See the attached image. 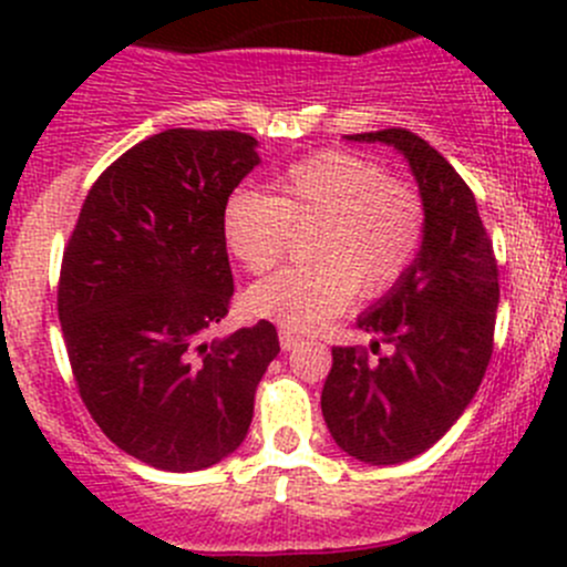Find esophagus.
I'll use <instances>...</instances> for the list:
<instances>
[{"label":"esophagus","instance_id":"34e87169","mask_svg":"<svg viewBox=\"0 0 567 567\" xmlns=\"http://www.w3.org/2000/svg\"><path fill=\"white\" fill-rule=\"evenodd\" d=\"M301 337L296 334V331H290V329H279V346H282V351H293V348H299L301 346Z\"/></svg>","mask_w":567,"mask_h":567}]
</instances>
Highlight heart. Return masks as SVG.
Wrapping results in <instances>:
<instances>
[{
    "mask_svg": "<svg viewBox=\"0 0 567 567\" xmlns=\"http://www.w3.org/2000/svg\"><path fill=\"white\" fill-rule=\"evenodd\" d=\"M312 262L251 285L244 307L255 318L312 331L351 307L375 299L405 277L425 241V203L384 164L351 151H320L290 164L271 197L236 192L221 210L227 249L251 274L288 255L293 230H310Z\"/></svg>",
    "mask_w": 567,
    "mask_h": 567,
    "instance_id": "obj_1",
    "label": "heart"
}]
</instances>
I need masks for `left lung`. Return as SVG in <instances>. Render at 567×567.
Listing matches in <instances>:
<instances>
[{"instance_id":"left-lung-1","label":"left lung","mask_w":567,"mask_h":567,"mask_svg":"<svg viewBox=\"0 0 567 567\" xmlns=\"http://www.w3.org/2000/svg\"><path fill=\"white\" fill-rule=\"evenodd\" d=\"M403 153L425 203V241L405 277L359 316L364 348H331L320 409L342 453L392 466L431 450L472 403L494 351L499 271L472 188L405 128L346 136Z\"/></svg>"}]
</instances>
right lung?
<instances>
[{
    "label": "right lung",
    "mask_w": 567,
    "mask_h": 567,
    "mask_svg": "<svg viewBox=\"0 0 567 567\" xmlns=\"http://www.w3.org/2000/svg\"><path fill=\"white\" fill-rule=\"evenodd\" d=\"M257 164L241 131L147 136L93 183L62 255L56 312L79 394L109 442L164 472L241 447L279 353L268 320L205 340L233 299L221 210Z\"/></svg>",
    "instance_id": "add662e5"
}]
</instances>
